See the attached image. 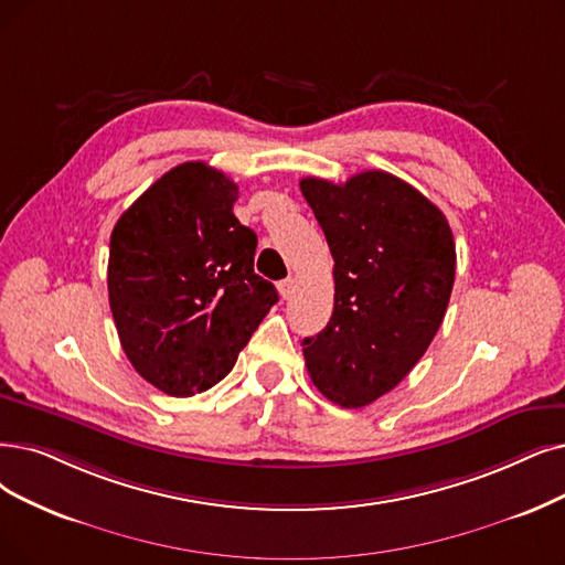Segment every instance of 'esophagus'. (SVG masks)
<instances>
[{
    "label": "esophagus",
    "mask_w": 565,
    "mask_h": 565,
    "mask_svg": "<svg viewBox=\"0 0 565 565\" xmlns=\"http://www.w3.org/2000/svg\"><path fill=\"white\" fill-rule=\"evenodd\" d=\"M278 291H280V297H282V299H289L291 295H295V278H285V280H280Z\"/></svg>",
    "instance_id": "34e87169"
}]
</instances>
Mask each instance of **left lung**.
Instances as JSON below:
<instances>
[{
  "label": "left lung",
  "mask_w": 565,
  "mask_h": 565,
  "mask_svg": "<svg viewBox=\"0 0 565 565\" xmlns=\"http://www.w3.org/2000/svg\"><path fill=\"white\" fill-rule=\"evenodd\" d=\"M301 192L333 257L329 324L303 338L312 385L341 408L392 392L431 345L455 285L447 217L387 171L335 185L303 178Z\"/></svg>",
  "instance_id": "1"
}]
</instances>
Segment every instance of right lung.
I'll return each mask as SVG.
<instances>
[{"label":"right lung","instance_id":"add662e5","mask_svg":"<svg viewBox=\"0 0 565 565\" xmlns=\"http://www.w3.org/2000/svg\"><path fill=\"white\" fill-rule=\"evenodd\" d=\"M238 185L206 162L167 171L110 234L108 303L137 373L169 396L227 375L278 301L255 274L257 236L234 215Z\"/></svg>","mask_w":565,"mask_h":565}]
</instances>
